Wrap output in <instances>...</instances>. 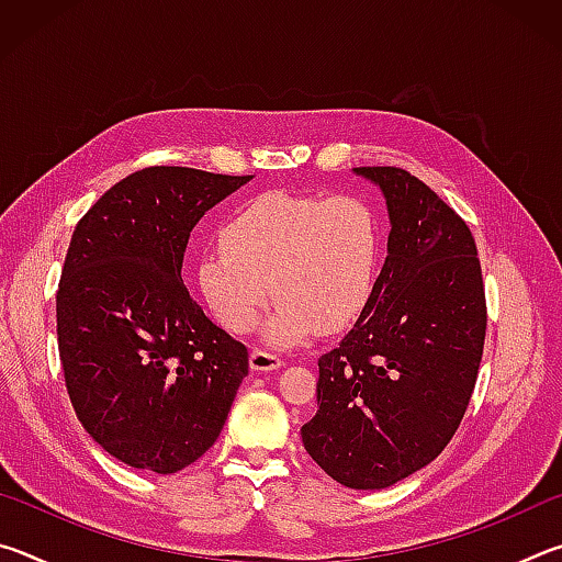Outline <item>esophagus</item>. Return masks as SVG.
Returning <instances> with one entry per match:
<instances>
[{
  "mask_svg": "<svg viewBox=\"0 0 562 562\" xmlns=\"http://www.w3.org/2000/svg\"><path fill=\"white\" fill-rule=\"evenodd\" d=\"M284 364V359L274 351L268 349H252L250 355V369L252 372H272V369H280Z\"/></svg>",
  "mask_w": 562,
  "mask_h": 562,
  "instance_id": "obj_1",
  "label": "esophagus"
}]
</instances>
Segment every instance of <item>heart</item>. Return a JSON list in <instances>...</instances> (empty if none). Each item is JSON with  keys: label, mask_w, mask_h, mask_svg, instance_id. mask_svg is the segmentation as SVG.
I'll return each instance as SVG.
<instances>
[{"label": "heart", "mask_w": 562, "mask_h": 562, "mask_svg": "<svg viewBox=\"0 0 562 562\" xmlns=\"http://www.w3.org/2000/svg\"><path fill=\"white\" fill-rule=\"evenodd\" d=\"M382 221L357 195L265 193L223 225L221 245L195 262L203 302L233 335L250 331L270 302V345L290 347L319 327L337 331L364 315L382 270Z\"/></svg>", "instance_id": "1"}]
</instances>
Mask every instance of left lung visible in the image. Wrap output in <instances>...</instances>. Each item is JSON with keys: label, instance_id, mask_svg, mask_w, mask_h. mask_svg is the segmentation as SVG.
<instances>
[{"label": "left lung", "instance_id": "left-lung-1", "mask_svg": "<svg viewBox=\"0 0 562 562\" xmlns=\"http://www.w3.org/2000/svg\"><path fill=\"white\" fill-rule=\"evenodd\" d=\"M355 173L386 198L389 255L364 315L317 361V414L302 443L341 486L374 491L424 469L451 441L488 315L469 225L404 168Z\"/></svg>", "mask_w": 562, "mask_h": 562}]
</instances>
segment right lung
<instances>
[{"label":"right lung","mask_w":562,"mask_h":562,"mask_svg":"<svg viewBox=\"0 0 562 562\" xmlns=\"http://www.w3.org/2000/svg\"><path fill=\"white\" fill-rule=\"evenodd\" d=\"M247 180L150 166L76 223L56 292L66 392L91 439L133 469L201 459L250 369L180 278L190 231Z\"/></svg>","instance_id":"add662e5"}]
</instances>
